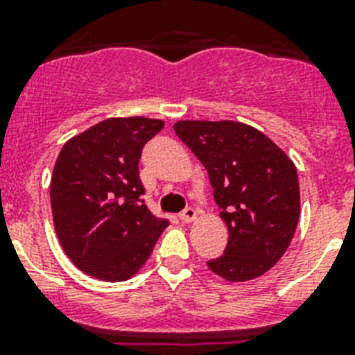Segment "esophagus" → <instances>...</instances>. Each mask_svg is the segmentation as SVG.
Listing matches in <instances>:
<instances>
[{
  "mask_svg": "<svg viewBox=\"0 0 355 355\" xmlns=\"http://www.w3.org/2000/svg\"><path fill=\"white\" fill-rule=\"evenodd\" d=\"M197 216V211L193 208H187L183 213H181V220L184 222V224H190V222L196 220Z\"/></svg>",
  "mask_w": 355,
  "mask_h": 355,
  "instance_id": "obj_1",
  "label": "esophagus"
}]
</instances>
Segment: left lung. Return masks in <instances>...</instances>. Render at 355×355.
<instances>
[{
    "instance_id": "8db88e82",
    "label": "left lung",
    "mask_w": 355,
    "mask_h": 355,
    "mask_svg": "<svg viewBox=\"0 0 355 355\" xmlns=\"http://www.w3.org/2000/svg\"><path fill=\"white\" fill-rule=\"evenodd\" d=\"M174 131L208 171L227 225V247L209 259V270L229 283L270 270L290 247L299 222L293 162L266 135L241 122L180 121Z\"/></svg>"
}]
</instances>
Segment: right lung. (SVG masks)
<instances>
[{
  "label": "right lung",
  "mask_w": 355,
  "mask_h": 355,
  "mask_svg": "<svg viewBox=\"0 0 355 355\" xmlns=\"http://www.w3.org/2000/svg\"><path fill=\"white\" fill-rule=\"evenodd\" d=\"M163 128L147 117H112L72 137L51 175L53 224L62 249L85 274L126 281L146 265L167 218L144 205L142 149Z\"/></svg>",
  "instance_id": "right-lung-1"
}]
</instances>
